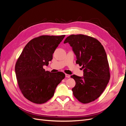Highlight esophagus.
Segmentation results:
<instances>
[{
    "label": "esophagus",
    "instance_id": "obj_1",
    "mask_svg": "<svg viewBox=\"0 0 126 126\" xmlns=\"http://www.w3.org/2000/svg\"><path fill=\"white\" fill-rule=\"evenodd\" d=\"M65 77L66 78H70V76L68 74H65Z\"/></svg>",
    "mask_w": 126,
    "mask_h": 126
}]
</instances>
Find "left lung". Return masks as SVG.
<instances>
[{
	"instance_id": "8db88e82",
	"label": "left lung",
	"mask_w": 126,
	"mask_h": 126,
	"mask_svg": "<svg viewBox=\"0 0 126 126\" xmlns=\"http://www.w3.org/2000/svg\"><path fill=\"white\" fill-rule=\"evenodd\" d=\"M68 43L77 57L76 63L84 69V77L75 75L71 78L76 85L72 89L77 100L83 104L93 102L100 96L110 78L109 66L103 46L97 39L82 34L67 37Z\"/></svg>"
}]
</instances>
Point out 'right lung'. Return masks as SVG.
Wrapping results in <instances>:
<instances>
[{
    "label": "right lung",
    "mask_w": 126,
    "mask_h": 126,
    "mask_svg": "<svg viewBox=\"0 0 126 126\" xmlns=\"http://www.w3.org/2000/svg\"><path fill=\"white\" fill-rule=\"evenodd\" d=\"M65 35H42L25 45L15 65L18 84L23 96L36 104H43L54 95L58 85L65 78L62 72L45 71L52 55Z\"/></svg>",
    "instance_id": "1"
}]
</instances>
